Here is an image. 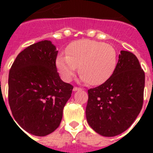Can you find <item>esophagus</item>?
I'll return each mask as SVG.
<instances>
[{
    "instance_id": "esophagus-1",
    "label": "esophagus",
    "mask_w": 153,
    "mask_h": 153,
    "mask_svg": "<svg viewBox=\"0 0 153 153\" xmlns=\"http://www.w3.org/2000/svg\"><path fill=\"white\" fill-rule=\"evenodd\" d=\"M81 88L77 87V86H74V91H77V90H80Z\"/></svg>"
}]
</instances>
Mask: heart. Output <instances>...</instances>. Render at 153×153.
Returning a JSON list of instances; mask_svg holds the SVG:
<instances>
[{
    "instance_id": "1",
    "label": "heart",
    "mask_w": 153,
    "mask_h": 153,
    "mask_svg": "<svg viewBox=\"0 0 153 153\" xmlns=\"http://www.w3.org/2000/svg\"><path fill=\"white\" fill-rule=\"evenodd\" d=\"M66 54L56 58L58 71L63 80L70 81L77 70L82 81L92 85L106 82L114 72L117 64V53L113 46L91 40L73 42Z\"/></svg>"
}]
</instances>
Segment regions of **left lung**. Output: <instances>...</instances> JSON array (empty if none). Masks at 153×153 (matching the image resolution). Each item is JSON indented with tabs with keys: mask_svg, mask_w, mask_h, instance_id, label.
Listing matches in <instances>:
<instances>
[{
	"mask_svg": "<svg viewBox=\"0 0 153 153\" xmlns=\"http://www.w3.org/2000/svg\"><path fill=\"white\" fill-rule=\"evenodd\" d=\"M145 73L132 53L122 51L114 72L100 86L88 90L87 123L101 136L126 130L141 111Z\"/></svg>",
	"mask_w": 153,
	"mask_h": 153,
	"instance_id": "obj_1",
	"label": "left lung"
}]
</instances>
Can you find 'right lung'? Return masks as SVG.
I'll return each mask as SVG.
<instances>
[{
	"label": "right lung",
	"instance_id": "1",
	"mask_svg": "<svg viewBox=\"0 0 153 153\" xmlns=\"http://www.w3.org/2000/svg\"><path fill=\"white\" fill-rule=\"evenodd\" d=\"M57 53L50 40L37 42L17 55L9 72L8 101L13 119L34 136H47L59 127L74 88L60 79Z\"/></svg>",
	"mask_w": 153,
	"mask_h": 153
}]
</instances>
